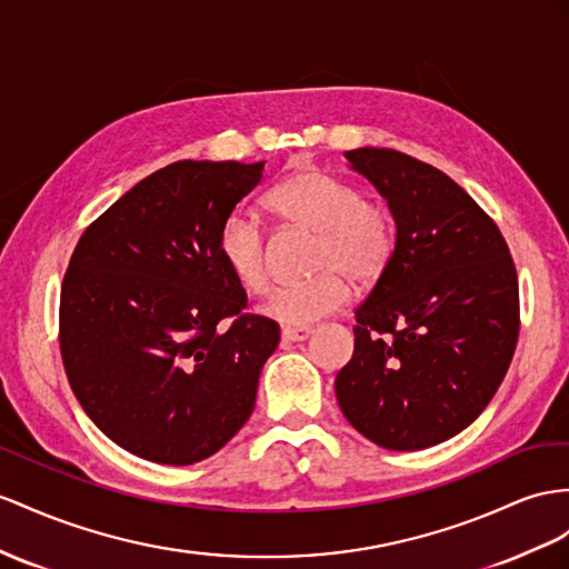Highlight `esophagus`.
<instances>
[{"instance_id": "34e87169", "label": "esophagus", "mask_w": 569, "mask_h": 569, "mask_svg": "<svg viewBox=\"0 0 569 569\" xmlns=\"http://www.w3.org/2000/svg\"><path fill=\"white\" fill-rule=\"evenodd\" d=\"M281 337H283V341L300 343V341H308V339L312 337V329H310V327H300V329L288 327V329H283V331H281Z\"/></svg>"}]
</instances>
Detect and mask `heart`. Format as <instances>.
<instances>
[{"label": "heart", "instance_id": "b5f03b06", "mask_svg": "<svg viewBox=\"0 0 569 569\" xmlns=\"http://www.w3.org/2000/svg\"><path fill=\"white\" fill-rule=\"evenodd\" d=\"M267 207L283 223L315 232V279L273 290L264 315L286 327H308L339 312L351 296L348 279L370 286L387 271L397 247L391 216L366 201L360 189L325 170H300L276 184ZM226 269L252 293L269 288V247L264 228L250 213H230L218 232Z\"/></svg>", "mask_w": 569, "mask_h": 569}]
</instances>
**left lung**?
I'll return each instance as SVG.
<instances>
[{"label": "left lung", "mask_w": 569, "mask_h": 569, "mask_svg": "<svg viewBox=\"0 0 569 569\" xmlns=\"http://www.w3.org/2000/svg\"><path fill=\"white\" fill-rule=\"evenodd\" d=\"M397 223L387 271L356 310L353 358L337 375L348 423L413 451L483 413L519 337V283L500 228L463 189L395 149L346 151Z\"/></svg>", "instance_id": "1"}]
</instances>
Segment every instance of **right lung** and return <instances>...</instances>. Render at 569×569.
Instances as JSON below:
<instances>
[{"mask_svg":"<svg viewBox=\"0 0 569 569\" xmlns=\"http://www.w3.org/2000/svg\"><path fill=\"white\" fill-rule=\"evenodd\" d=\"M261 163L178 160L83 230L60 298V348L86 416L168 466L216 455L250 418L281 341L218 254V232Z\"/></svg>","mask_w":569,"mask_h":569,"instance_id":"obj_1","label":"right lung"}]
</instances>
